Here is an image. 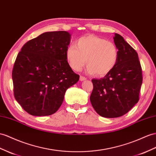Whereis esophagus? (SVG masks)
Wrapping results in <instances>:
<instances>
[{"label":"esophagus","mask_w":156,"mask_h":156,"mask_svg":"<svg viewBox=\"0 0 156 156\" xmlns=\"http://www.w3.org/2000/svg\"><path fill=\"white\" fill-rule=\"evenodd\" d=\"M86 80V78L83 77V76H81L80 77V81H85Z\"/></svg>","instance_id":"1"}]
</instances>
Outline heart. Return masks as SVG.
Segmentation results:
<instances>
[{
	"label": "heart",
	"mask_w": 156,
	"mask_h": 156,
	"mask_svg": "<svg viewBox=\"0 0 156 156\" xmlns=\"http://www.w3.org/2000/svg\"><path fill=\"white\" fill-rule=\"evenodd\" d=\"M69 66L75 71L86 63L87 73L98 77L105 76L113 70L119 58V51L115 43L95 35H86L78 39L74 45L66 50Z\"/></svg>",
	"instance_id": "1"
}]
</instances>
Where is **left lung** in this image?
<instances>
[{
  "label": "left lung",
  "instance_id": "obj_1",
  "mask_svg": "<svg viewBox=\"0 0 156 156\" xmlns=\"http://www.w3.org/2000/svg\"><path fill=\"white\" fill-rule=\"evenodd\" d=\"M114 42L119 51L116 66L100 79H92L94 89L90 101L100 116L106 118L121 117L133 108L139 100L142 74L138 53L118 34Z\"/></svg>",
  "mask_w": 156,
  "mask_h": 156
}]
</instances>
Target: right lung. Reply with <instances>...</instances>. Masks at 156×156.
Masks as SVG:
<instances>
[{
    "instance_id": "right-lung-1",
    "label": "right lung",
    "mask_w": 156,
    "mask_h": 156,
    "mask_svg": "<svg viewBox=\"0 0 156 156\" xmlns=\"http://www.w3.org/2000/svg\"><path fill=\"white\" fill-rule=\"evenodd\" d=\"M71 35L49 31L22 47L12 70L14 95L22 108L34 116L55 113L66 91L79 80L66 58Z\"/></svg>"
}]
</instances>
